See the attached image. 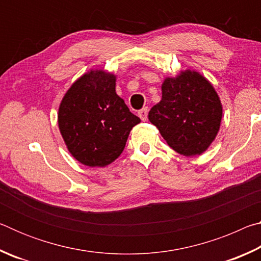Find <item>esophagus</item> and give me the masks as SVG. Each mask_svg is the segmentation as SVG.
I'll return each mask as SVG.
<instances>
[{
  "instance_id": "34e87169",
  "label": "esophagus",
  "mask_w": 261,
  "mask_h": 261,
  "mask_svg": "<svg viewBox=\"0 0 261 261\" xmlns=\"http://www.w3.org/2000/svg\"><path fill=\"white\" fill-rule=\"evenodd\" d=\"M147 115H148V108L144 107L143 109H140L138 112V116L140 117L141 121H146L147 120Z\"/></svg>"
}]
</instances>
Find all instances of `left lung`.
Here are the masks:
<instances>
[{
  "mask_svg": "<svg viewBox=\"0 0 261 261\" xmlns=\"http://www.w3.org/2000/svg\"><path fill=\"white\" fill-rule=\"evenodd\" d=\"M162 98L148 120L167 144L185 156L200 155L213 143L222 120V105L212 84L187 69L162 83Z\"/></svg>",
  "mask_w": 261,
  "mask_h": 261,
  "instance_id": "obj_1",
  "label": "left lung"
}]
</instances>
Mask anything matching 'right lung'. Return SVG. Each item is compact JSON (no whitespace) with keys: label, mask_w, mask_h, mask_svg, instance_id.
<instances>
[{"label":"right lung","mask_w":261,"mask_h":261,"mask_svg":"<svg viewBox=\"0 0 261 261\" xmlns=\"http://www.w3.org/2000/svg\"><path fill=\"white\" fill-rule=\"evenodd\" d=\"M116 76L90 70L62 99L59 129L70 154L88 167H106L121 155L132 127L140 118L115 91Z\"/></svg>","instance_id":"add662e5"}]
</instances>
